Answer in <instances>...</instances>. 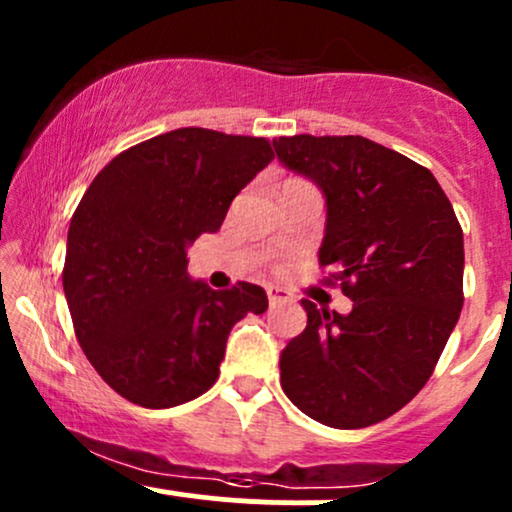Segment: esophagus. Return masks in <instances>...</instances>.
<instances>
[{
  "label": "esophagus",
  "mask_w": 512,
  "mask_h": 512,
  "mask_svg": "<svg viewBox=\"0 0 512 512\" xmlns=\"http://www.w3.org/2000/svg\"><path fill=\"white\" fill-rule=\"evenodd\" d=\"M267 296H269V303H272V305H279V303H293L291 291L281 289V286H267Z\"/></svg>",
  "instance_id": "obj_1"
}]
</instances>
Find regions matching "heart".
I'll return each instance as SVG.
<instances>
[{"label": "heart", "instance_id": "obj_1", "mask_svg": "<svg viewBox=\"0 0 512 512\" xmlns=\"http://www.w3.org/2000/svg\"><path fill=\"white\" fill-rule=\"evenodd\" d=\"M286 182H298V180H286Z\"/></svg>", "mask_w": 512, "mask_h": 512}]
</instances>
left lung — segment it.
<instances>
[{
    "label": "left lung",
    "instance_id": "8db88e82",
    "mask_svg": "<svg viewBox=\"0 0 512 512\" xmlns=\"http://www.w3.org/2000/svg\"><path fill=\"white\" fill-rule=\"evenodd\" d=\"M274 149L325 195L320 267L354 303L339 315L303 298L281 387L320 424L373 426L419 395L460 320V221L431 170L366 137L296 134Z\"/></svg>",
    "mask_w": 512,
    "mask_h": 512
}]
</instances>
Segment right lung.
Returning <instances> with one entry per match:
<instances>
[{
    "label": "right lung",
    "mask_w": 512,
    "mask_h": 512,
    "mask_svg": "<svg viewBox=\"0 0 512 512\" xmlns=\"http://www.w3.org/2000/svg\"><path fill=\"white\" fill-rule=\"evenodd\" d=\"M272 158L262 137L182 127L122 151L93 178L69 223L62 286L81 349L117 395L146 409L204 395L231 327L267 310L257 284L192 281L187 245L219 231Z\"/></svg>",
    "instance_id": "1"
}]
</instances>
